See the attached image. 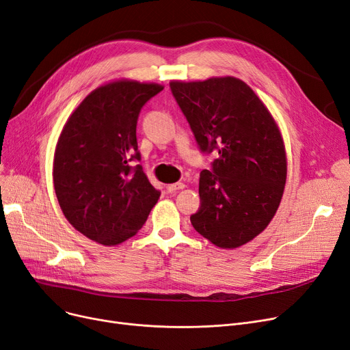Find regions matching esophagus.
I'll use <instances>...</instances> for the list:
<instances>
[{
	"instance_id": "esophagus-1",
	"label": "esophagus",
	"mask_w": 350,
	"mask_h": 350,
	"mask_svg": "<svg viewBox=\"0 0 350 350\" xmlns=\"http://www.w3.org/2000/svg\"><path fill=\"white\" fill-rule=\"evenodd\" d=\"M165 189H167L168 193H174L177 190L185 189V183H173V185H168Z\"/></svg>"
}]
</instances>
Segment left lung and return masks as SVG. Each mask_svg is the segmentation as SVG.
I'll return each mask as SVG.
<instances>
[{"mask_svg":"<svg viewBox=\"0 0 350 350\" xmlns=\"http://www.w3.org/2000/svg\"><path fill=\"white\" fill-rule=\"evenodd\" d=\"M172 94L202 154L200 208L190 222L216 247L237 248L267 228L287 177L280 129L261 99L237 77L172 82Z\"/></svg>","mask_w":350,"mask_h":350,"instance_id":"obj_1","label":"left lung"}]
</instances>
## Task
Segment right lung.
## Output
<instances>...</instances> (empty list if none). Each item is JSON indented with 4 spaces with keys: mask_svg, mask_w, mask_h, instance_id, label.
Wrapping results in <instances>:
<instances>
[{
    "mask_svg": "<svg viewBox=\"0 0 350 350\" xmlns=\"http://www.w3.org/2000/svg\"><path fill=\"white\" fill-rule=\"evenodd\" d=\"M163 90L155 83L112 82L89 94L59 137L53 180L70 225L102 245H118L146 224L161 191L142 170L137 121Z\"/></svg>",
    "mask_w": 350,
    "mask_h": 350,
    "instance_id": "add662e5",
    "label": "right lung"
}]
</instances>
